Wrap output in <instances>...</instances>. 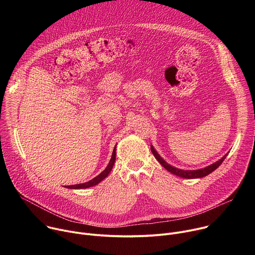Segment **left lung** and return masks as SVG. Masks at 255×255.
<instances>
[{
	"instance_id": "left-lung-1",
	"label": "left lung",
	"mask_w": 255,
	"mask_h": 255,
	"mask_svg": "<svg viewBox=\"0 0 255 255\" xmlns=\"http://www.w3.org/2000/svg\"><path fill=\"white\" fill-rule=\"evenodd\" d=\"M150 149H151V152L153 153L154 157L157 159V161L167 170L169 171L170 173L174 174V175H177L179 177H183V178H201V177H204L208 174H210L211 172H213L215 169H217L218 167H219L221 165V163L224 161V159L226 158V156L228 155V153H226L222 158H220L219 160H217L216 162H214L213 164H210L204 168H199V169H193V170H188V169H180V168H177V167H174L170 164H168L158 153L157 151L154 149V147L152 146V145H150Z\"/></svg>"
}]
</instances>
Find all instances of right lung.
I'll return each mask as SVG.
<instances>
[{
	"label": "right lung",
	"instance_id": "1",
	"mask_svg": "<svg viewBox=\"0 0 255 255\" xmlns=\"http://www.w3.org/2000/svg\"><path fill=\"white\" fill-rule=\"evenodd\" d=\"M115 160H116V146H115L114 149H113L112 157H111L110 161H109V164L107 165V167H106L99 175H97V176L94 177L93 179L87 181V183L79 184V185H74V186H67V187H65V188H67V189H72V190H81V189H88V188L97 186L98 184L101 183V181H102L103 179H105V178L109 175V173L111 172V170H112V168H113V166H114Z\"/></svg>",
	"mask_w": 255,
	"mask_h": 255
}]
</instances>
